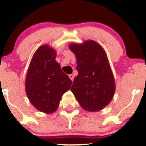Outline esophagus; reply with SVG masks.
<instances>
[{"label":"esophagus","mask_w":146,"mask_h":146,"mask_svg":"<svg viewBox=\"0 0 146 146\" xmlns=\"http://www.w3.org/2000/svg\"><path fill=\"white\" fill-rule=\"evenodd\" d=\"M69 78H70V79L72 80V81H73V79H74V76H73V75H72V74L69 75Z\"/></svg>","instance_id":"obj_1"}]
</instances>
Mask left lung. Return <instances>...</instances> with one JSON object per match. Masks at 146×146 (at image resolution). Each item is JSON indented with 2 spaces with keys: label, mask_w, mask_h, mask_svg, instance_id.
Masks as SVG:
<instances>
[{
  "label": "left lung",
  "mask_w": 146,
  "mask_h": 146,
  "mask_svg": "<svg viewBox=\"0 0 146 146\" xmlns=\"http://www.w3.org/2000/svg\"><path fill=\"white\" fill-rule=\"evenodd\" d=\"M68 47L76 55L78 71L71 87L72 92L86 111L102 110L111 101L116 89L105 51L93 40L70 44Z\"/></svg>",
  "instance_id": "8db88e82"
}]
</instances>
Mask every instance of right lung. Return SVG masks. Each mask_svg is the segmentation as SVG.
<instances>
[{
  "label": "right lung",
  "instance_id": "add662e5",
  "mask_svg": "<svg viewBox=\"0 0 146 146\" xmlns=\"http://www.w3.org/2000/svg\"><path fill=\"white\" fill-rule=\"evenodd\" d=\"M56 56V52L52 47L41 46L31 60L26 76L28 99L36 110L46 114L56 111L61 97L72 85Z\"/></svg>",
  "mask_w": 146,
  "mask_h": 146
}]
</instances>
